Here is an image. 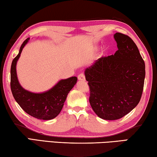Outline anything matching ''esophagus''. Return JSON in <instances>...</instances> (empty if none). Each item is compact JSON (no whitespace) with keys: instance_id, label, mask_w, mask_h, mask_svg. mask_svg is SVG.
Returning a JSON list of instances; mask_svg holds the SVG:
<instances>
[{"instance_id":"1","label":"esophagus","mask_w":157,"mask_h":157,"mask_svg":"<svg viewBox=\"0 0 157 157\" xmlns=\"http://www.w3.org/2000/svg\"><path fill=\"white\" fill-rule=\"evenodd\" d=\"M78 79L79 81H85V76L83 73H80L78 75Z\"/></svg>"}]
</instances>
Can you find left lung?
<instances>
[{
	"instance_id": "obj_1",
	"label": "left lung",
	"mask_w": 157,
	"mask_h": 157,
	"mask_svg": "<svg viewBox=\"0 0 157 157\" xmlns=\"http://www.w3.org/2000/svg\"><path fill=\"white\" fill-rule=\"evenodd\" d=\"M113 36L118 51L85 71L91 106L99 118L109 121L121 118L138 104L145 78V64L135 42L118 32Z\"/></svg>"
}]
</instances>
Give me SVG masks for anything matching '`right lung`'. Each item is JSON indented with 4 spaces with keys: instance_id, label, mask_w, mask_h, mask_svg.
I'll return each mask as SVG.
<instances>
[{
    "instance_id": "1",
    "label": "right lung",
    "mask_w": 157,
    "mask_h": 157,
    "mask_svg": "<svg viewBox=\"0 0 157 157\" xmlns=\"http://www.w3.org/2000/svg\"><path fill=\"white\" fill-rule=\"evenodd\" d=\"M23 42L17 56L14 58L10 69V87L15 101L29 115L41 120H51L61 111L64 102L78 80L77 77L61 79L50 90L42 93H34L25 90L19 82L16 65L23 48L29 41Z\"/></svg>"
}]
</instances>
